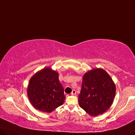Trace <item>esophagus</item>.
<instances>
[{"label": "esophagus", "instance_id": "esophagus-1", "mask_svg": "<svg viewBox=\"0 0 135 135\" xmlns=\"http://www.w3.org/2000/svg\"><path fill=\"white\" fill-rule=\"evenodd\" d=\"M76 93V91L75 90H72V92H71V95H75Z\"/></svg>", "mask_w": 135, "mask_h": 135}]
</instances>
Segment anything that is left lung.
Instances as JSON below:
<instances>
[{"instance_id": "left-lung-1", "label": "left lung", "mask_w": 135, "mask_h": 135, "mask_svg": "<svg viewBox=\"0 0 135 135\" xmlns=\"http://www.w3.org/2000/svg\"><path fill=\"white\" fill-rule=\"evenodd\" d=\"M115 93V84L107 72L94 68L83 76L78 98L79 106L90 116H98L110 107Z\"/></svg>"}]
</instances>
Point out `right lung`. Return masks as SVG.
<instances>
[{
    "label": "right lung",
    "instance_id": "add662e5",
    "mask_svg": "<svg viewBox=\"0 0 135 135\" xmlns=\"http://www.w3.org/2000/svg\"><path fill=\"white\" fill-rule=\"evenodd\" d=\"M64 88L59 80V73L50 67L37 71L30 79L27 95L36 109L50 113L64 104Z\"/></svg>",
    "mask_w": 135,
    "mask_h": 135
}]
</instances>
